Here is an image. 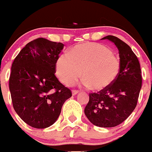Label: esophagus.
<instances>
[{
  "mask_svg": "<svg viewBox=\"0 0 152 152\" xmlns=\"http://www.w3.org/2000/svg\"><path fill=\"white\" fill-rule=\"evenodd\" d=\"M79 90H73V91H72V94L73 95V96H75V95H76V94H78V93H79Z\"/></svg>",
  "mask_w": 152,
  "mask_h": 152,
  "instance_id": "obj_1",
  "label": "esophagus"
}]
</instances>
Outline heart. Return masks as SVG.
I'll return each instance as SVG.
<instances>
[{
    "instance_id": "heart-1",
    "label": "heart",
    "mask_w": 152,
    "mask_h": 152,
    "mask_svg": "<svg viewBox=\"0 0 152 152\" xmlns=\"http://www.w3.org/2000/svg\"><path fill=\"white\" fill-rule=\"evenodd\" d=\"M121 66L119 57L108 48L99 43H85L61 54L55 64V71L65 85L77 82L82 71L84 85L101 90L116 80Z\"/></svg>"
}]
</instances>
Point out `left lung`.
I'll return each mask as SVG.
<instances>
[{"instance_id": "left-lung-1", "label": "left lung", "mask_w": 152, "mask_h": 152, "mask_svg": "<svg viewBox=\"0 0 152 152\" xmlns=\"http://www.w3.org/2000/svg\"><path fill=\"white\" fill-rule=\"evenodd\" d=\"M108 39L118 49L120 73L116 80L98 93H90L85 114L93 125L114 127L124 122L134 111L142 85L140 65L132 48L121 39L112 35Z\"/></svg>"}]
</instances>
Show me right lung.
I'll use <instances>...</instances> for the list:
<instances>
[{
  "label": "right lung",
  "mask_w": 152,
  "mask_h": 152,
  "mask_svg": "<svg viewBox=\"0 0 152 152\" xmlns=\"http://www.w3.org/2000/svg\"><path fill=\"white\" fill-rule=\"evenodd\" d=\"M61 42L38 38L28 42L14 60L10 77L13 107L25 123L45 129L56 121L70 90L54 75L63 49Z\"/></svg>",
  "instance_id": "obj_1"
}]
</instances>
